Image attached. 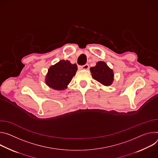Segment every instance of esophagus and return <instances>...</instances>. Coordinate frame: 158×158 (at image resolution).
Segmentation results:
<instances>
[{"label": "esophagus", "mask_w": 158, "mask_h": 158, "mask_svg": "<svg viewBox=\"0 0 158 158\" xmlns=\"http://www.w3.org/2000/svg\"><path fill=\"white\" fill-rule=\"evenodd\" d=\"M80 68L81 69L87 70V69H89V65L88 64H85V65H83V66H81Z\"/></svg>", "instance_id": "1"}]
</instances>
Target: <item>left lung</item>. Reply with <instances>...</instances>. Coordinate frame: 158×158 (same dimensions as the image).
Here are the masks:
<instances>
[{"label":"left lung","instance_id":"1","mask_svg":"<svg viewBox=\"0 0 158 158\" xmlns=\"http://www.w3.org/2000/svg\"><path fill=\"white\" fill-rule=\"evenodd\" d=\"M90 72L93 78L104 86L111 85L114 80L113 69L104 61H98L96 65L90 68Z\"/></svg>","mask_w":158,"mask_h":158}]
</instances>
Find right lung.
Returning a JSON list of instances; mask_svg holds the SVG:
<instances>
[{
    "label": "right lung",
    "mask_w": 158,
    "mask_h": 158,
    "mask_svg": "<svg viewBox=\"0 0 158 158\" xmlns=\"http://www.w3.org/2000/svg\"><path fill=\"white\" fill-rule=\"evenodd\" d=\"M77 69L76 64H72L68 60H60L49 68L45 77V83L52 89L64 90L68 88Z\"/></svg>",
    "instance_id": "right-lung-1"
}]
</instances>
